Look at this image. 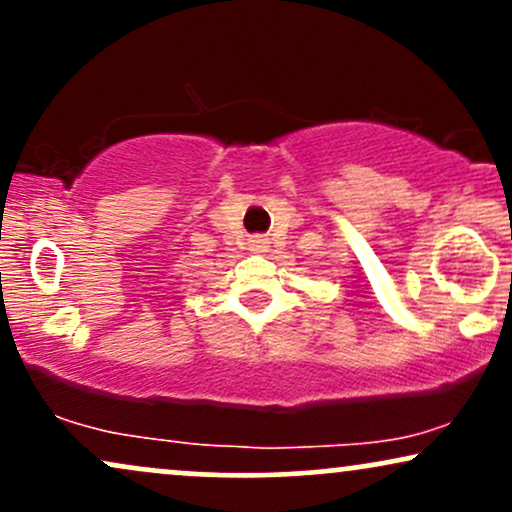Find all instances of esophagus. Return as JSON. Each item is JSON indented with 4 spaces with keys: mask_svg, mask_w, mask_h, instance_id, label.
I'll return each mask as SVG.
<instances>
[{
    "mask_svg": "<svg viewBox=\"0 0 512 512\" xmlns=\"http://www.w3.org/2000/svg\"><path fill=\"white\" fill-rule=\"evenodd\" d=\"M250 243H252V248H255V250H260V252H264V250L269 248V240L264 238V236H255V238L250 240Z\"/></svg>",
    "mask_w": 512,
    "mask_h": 512,
    "instance_id": "obj_1",
    "label": "esophagus"
}]
</instances>
